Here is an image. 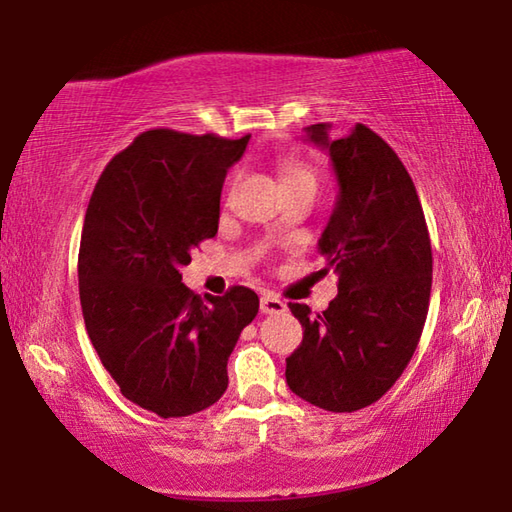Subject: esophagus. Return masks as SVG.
<instances>
[{
	"mask_svg": "<svg viewBox=\"0 0 512 512\" xmlns=\"http://www.w3.org/2000/svg\"><path fill=\"white\" fill-rule=\"evenodd\" d=\"M259 307H262L264 314H282V311H287V305L280 298H275L273 293H264Z\"/></svg>",
	"mask_w": 512,
	"mask_h": 512,
	"instance_id": "34e87169",
	"label": "esophagus"
}]
</instances>
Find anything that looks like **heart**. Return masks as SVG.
Listing matches in <instances>:
<instances>
[{"mask_svg":"<svg viewBox=\"0 0 512 512\" xmlns=\"http://www.w3.org/2000/svg\"><path fill=\"white\" fill-rule=\"evenodd\" d=\"M282 185H298V183H314L316 185V176L311 171L309 164H305L298 158H287L282 160Z\"/></svg>","mask_w":512,"mask_h":512,"instance_id":"b5f03b06","label":"heart"}]
</instances>
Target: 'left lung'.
I'll list each match as a JSON object with an SVG mask.
<instances>
[{"mask_svg": "<svg viewBox=\"0 0 512 512\" xmlns=\"http://www.w3.org/2000/svg\"><path fill=\"white\" fill-rule=\"evenodd\" d=\"M329 124L307 126L339 183L318 239L320 273H339V296L323 314L293 302L302 343L287 359V384L318 409L352 413L391 388L418 348L431 296V241L418 192L402 160L368 126L341 140Z\"/></svg>", "mask_w": 512, "mask_h": 512, "instance_id": "obj_1", "label": "left lung"}]
</instances>
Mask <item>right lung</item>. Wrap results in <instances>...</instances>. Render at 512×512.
Masks as SVG:
<instances>
[{"label": "right lung", "instance_id": "1", "mask_svg": "<svg viewBox=\"0 0 512 512\" xmlns=\"http://www.w3.org/2000/svg\"><path fill=\"white\" fill-rule=\"evenodd\" d=\"M248 140L146 131L108 162L85 212V329L121 395L160 418L219 402L241 329L257 316L253 289L201 300L180 273L219 230L225 173Z\"/></svg>", "mask_w": 512, "mask_h": 512}]
</instances>
